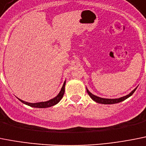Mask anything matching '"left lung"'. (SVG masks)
<instances>
[{
	"mask_svg": "<svg viewBox=\"0 0 146 146\" xmlns=\"http://www.w3.org/2000/svg\"><path fill=\"white\" fill-rule=\"evenodd\" d=\"M137 87L133 90L129 94L126 95L125 96H123V97H120L118 98H101V97H98V96H96L95 95H93L92 93H91L90 91L87 90V92L88 93V95L90 96V98H92V100L94 101H96V103H98V104H117V103H120L121 101H125L126 99H127L128 98H129L131 95L135 92V90H137Z\"/></svg>",
	"mask_w": 146,
	"mask_h": 146,
	"instance_id": "obj_1",
	"label": "left lung"
}]
</instances>
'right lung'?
Instances as JSON below:
<instances>
[{
    "label": "right lung",
    "instance_id": "right-lung-1",
    "mask_svg": "<svg viewBox=\"0 0 146 146\" xmlns=\"http://www.w3.org/2000/svg\"><path fill=\"white\" fill-rule=\"evenodd\" d=\"M66 81H64V84H63V86L61 89L60 92H59V94L56 96L55 98H52V99L49 100V101H44V102H38V103H29V102H26V101H24L23 100L20 99L22 103H23L24 104L28 105L29 106H31V107H35V108H48V107H50V106H53L54 105H56V104H58L59 101H61V99L62 98L63 96H64V87H65Z\"/></svg>",
    "mask_w": 146,
    "mask_h": 146
}]
</instances>
